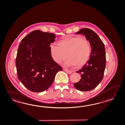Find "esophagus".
Listing matches in <instances>:
<instances>
[{
    "instance_id": "34e87169",
    "label": "esophagus",
    "mask_w": 125,
    "mask_h": 125,
    "mask_svg": "<svg viewBox=\"0 0 125 125\" xmlns=\"http://www.w3.org/2000/svg\"><path fill=\"white\" fill-rule=\"evenodd\" d=\"M63 70H64V71L65 72H66L67 73H68L71 74V73H72V71H71L69 70H68V69H65V68H64Z\"/></svg>"
}]
</instances>
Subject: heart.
Returning <instances> with one entry per match:
<instances>
[{
	"instance_id": "1",
	"label": "heart",
	"mask_w": 125,
	"mask_h": 125,
	"mask_svg": "<svg viewBox=\"0 0 125 125\" xmlns=\"http://www.w3.org/2000/svg\"><path fill=\"white\" fill-rule=\"evenodd\" d=\"M56 45L50 46L52 57L57 63H61L67 57L68 59L64 63L67 66H83L89 60L92 52L89 41L80 37H65Z\"/></svg>"
}]
</instances>
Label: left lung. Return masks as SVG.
I'll return each mask as SVG.
<instances>
[{
	"label": "left lung",
	"mask_w": 125,
	"mask_h": 125,
	"mask_svg": "<svg viewBox=\"0 0 125 125\" xmlns=\"http://www.w3.org/2000/svg\"><path fill=\"white\" fill-rule=\"evenodd\" d=\"M76 33L85 35L92 49L89 60L76 72L80 74L81 78L74 84V86L81 91H89L95 88L103 79L106 66L105 49L102 41L92 30L83 28Z\"/></svg>",
	"instance_id": "obj_1"
}]
</instances>
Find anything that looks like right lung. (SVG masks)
I'll return each instance as SVG.
<instances>
[{"label": "right lung", "mask_w": 125, "mask_h": 125, "mask_svg": "<svg viewBox=\"0 0 125 125\" xmlns=\"http://www.w3.org/2000/svg\"><path fill=\"white\" fill-rule=\"evenodd\" d=\"M53 33L33 31L22 39L18 47L16 65L18 78L34 92L47 90L62 68L53 61L50 45L55 41Z\"/></svg>", "instance_id": "add662e5"}]
</instances>
